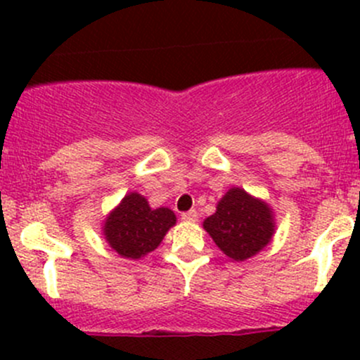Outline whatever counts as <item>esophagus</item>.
Instances as JSON below:
<instances>
[{"label":"esophagus","mask_w":360,"mask_h":360,"mask_svg":"<svg viewBox=\"0 0 360 360\" xmlns=\"http://www.w3.org/2000/svg\"><path fill=\"white\" fill-rule=\"evenodd\" d=\"M181 219H183V221H197L198 219L197 210H188V212H183V214H181Z\"/></svg>","instance_id":"1"}]
</instances>
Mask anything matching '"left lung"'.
I'll list each match as a JSON object with an SVG mask.
<instances>
[{
	"label": "left lung",
	"instance_id": "obj_1",
	"mask_svg": "<svg viewBox=\"0 0 360 360\" xmlns=\"http://www.w3.org/2000/svg\"><path fill=\"white\" fill-rule=\"evenodd\" d=\"M203 228L228 257L244 261L270 242L274 214L264 202L231 188L217 203L216 212L203 221Z\"/></svg>",
	"mask_w": 360,
	"mask_h": 360
}]
</instances>
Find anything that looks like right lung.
<instances>
[{
  "label": "right lung",
  "instance_id": "right-lung-1",
  "mask_svg": "<svg viewBox=\"0 0 360 360\" xmlns=\"http://www.w3.org/2000/svg\"><path fill=\"white\" fill-rule=\"evenodd\" d=\"M174 224L176 216L172 210L165 207L151 209L143 195L130 193L110 214L104 235L120 256L137 259L157 249Z\"/></svg>",
  "mask_w": 360,
  "mask_h": 360
}]
</instances>
